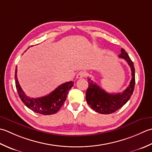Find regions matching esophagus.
I'll list each match as a JSON object with an SVG mask.
<instances>
[{"mask_svg": "<svg viewBox=\"0 0 152 152\" xmlns=\"http://www.w3.org/2000/svg\"><path fill=\"white\" fill-rule=\"evenodd\" d=\"M86 73L85 72H80L77 73L76 78L77 79H81V78H83V77H85L86 76Z\"/></svg>", "mask_w": 152, "mask_h": 152, "instance_id": "1", "label": "esophagus"}]
</instances>
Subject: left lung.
Returning a JSON list of instances; mask_svg holds the SVG:
<instances>
[{"mask_svg":"<svg viewBox=\"0 0 152 152\" xmlns=\"http://www.w3.org/2000/svg\"><path fill=\"white\" fill-rule=\"evenodd\" d=\"M119 56L126 61L131 69L132 79L129 86L121 93L110 94L101 88L91 78H88V87L86 92V100L92 110L102 114H110L121 108L132 96L135 85V69L134 64L123 48Z\"/></svg>","mask_w":152,"mask_h":152,"instance_id":"obj_1","label":"left lung"}]
</instances>
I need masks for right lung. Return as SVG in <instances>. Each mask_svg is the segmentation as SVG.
I'll return each instance as SVG.
<instances>
[{
    "mask_svg": "<svg viewBox=\"0 0 152 152\" xmlns=\"http://www.w3.org/2000/svg\"><path fill=\"white\" fill-rule=\"evenodd\" d=\"M15 86L18 95L23 104L34 112L42 115H52L59 111L66 101L70 88L74 82L69 81L58 86L50 94L41 98H30L21 88L17 77V67L15 71Z\"/></svg>",
    "mask_w": 152,
    "mask_h": 152,
    "instance_id": "1",
    "label": "right lung"
}]
</instances>
